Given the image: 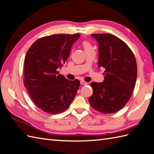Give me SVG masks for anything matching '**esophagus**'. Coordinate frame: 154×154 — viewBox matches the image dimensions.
<instances>
[{
  "instance_id": "1",
  "label": "esophagus",
  "mask_w": 154,
  "mask_h": 154,
  "mask_svg": "<svg viewBox=\"0 0 154 154\" xmlns=\"http://www.w3.org/2000/svg\"><path fill=\"white\" fill-rule=\"evenodd\" d=\"M81 84L82 85H88V82H85V81H84V80H82V81H81Z\"/></svg>"
}]
</instances>
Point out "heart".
I'll return each instance as SVG.
<instances>
[{
    "label": "heart",
    "instance_id": "1",
    "mask_svg": "<svg viewBox=\"0 0 154 154\" xmlns=\"http://www.w3.org/2000/svg\"><path fill=\"white\" fill-rule=\"evenodd\" d=\"M82 46H83V48H84L85 52L89 50H91L93 49V47L91 45V44H90L87 40H84L83 42H82Z\"/></svg>",
    "mask_w": 154,
    "mask_h": 154
}]
</instances>
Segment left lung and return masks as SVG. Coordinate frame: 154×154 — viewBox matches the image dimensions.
I'll return each mask as SVG.
<instances>
[{
  "instance_id": "8db88e82",
  "label": "left lung",
  "mask_w": 154,
  "mask_h": 154,
  "mask_svg": "<svg viewBox=\"0 0 154 154\" xmlns=\"http://www.w3.org/2000/svg\"><path fill=\"white\" fill-rule=\"evenodd\" d=\"M99 44L98 66L105 69L104 80L92 82L90 105L103 114L121 110L132 96L137 76V65L129 47L111 34H93Z\"/></svg>"
}]
</instances>
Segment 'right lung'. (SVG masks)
I'll list each match as a JSON object with an SVG mask.
<instances>
[{"label": "right lung", "instance_id": "right-lung-1", "mask_svg": "<svg viewBox=\"0 0 154 154\" xmlns=\"http://www.w3.org/2000/svg\"><path fill=\"white\" fill-rule=\"evenodd\" d=\"M80 34H58L36 40L24 60L23 84L33 103L48 114H57L70 106L80 82L59 74Z\"/></svg>", "mask_w": 154, "mask_h": 154}]
</instances>
